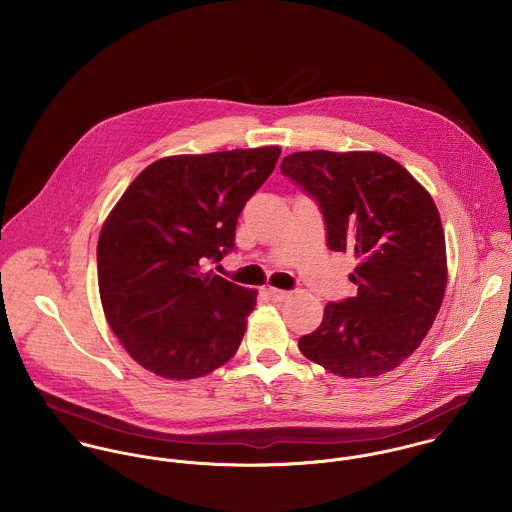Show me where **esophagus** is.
I'll return each mask as SVG.
<instances>
[{"label": "esophagus", "instance_id": "esophagus-1", "mask_svg": "<svg viewBox=\"0 0 512 512\" xmlns=\"http://www.w3.org/2000/svg\"><path fill=\"white\" fill-rule=\"evenodd\" d=\"M268 295L274 301H288L292 297V293L286 292V290H278V288H268Z\"/></svg>", "mask_w": 512, "mask_h": 512}]
</instances>
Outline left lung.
I'll return each instance as SVG.
<instances>
[{
    "label": "left lung",
    "mask_w": 512,
    "mask_h": 512,
    "mask_svg": "<svg viewBox=\"0 0 512 512\" xmlns=\"http://www.w3.org/2000/svg\"><path fill=\"white\" fill-rule=\"evenodd\" d=\"M282 173L315 199L333 252L355 254V297L327 303L299 351L345 378H372L406 361L443 301L445 238L430 193L376 151H299Z\"/></svg>",
    "instance_id": "1"
}]
</instances>
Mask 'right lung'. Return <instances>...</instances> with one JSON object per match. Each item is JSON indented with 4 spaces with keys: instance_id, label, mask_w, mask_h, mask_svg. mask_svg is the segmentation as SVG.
<instances>
[{
    "instance_id": "obj_1",
    "label": "right lung",
    "mask_w": 512,
    "mask_h": 512,
    "mask_svg": "<svg viewBox=\"0 0 512 512\" xmlns=\"http://www.w3.org/2000/svg\"><path fill=\"white\" fill-rule=\"evenodd\" d=\"M280 153L163 157L126 189L102 226L96 262L104 315L138 365L187 380L234 357L256 292L203 266L236 248L238 217Z\"/></svg>"
}]
</instances>
